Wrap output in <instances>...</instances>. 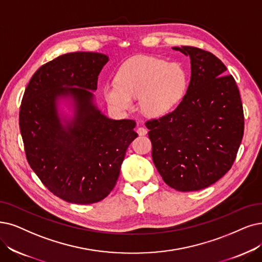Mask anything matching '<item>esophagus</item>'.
<instances>
[{
  "instance_id": "obj_1",
  "label": "esophagus",
  "mask_w": 262,
  "mask_h": 262,
  "mask_svg": "<svg viewBox=\"0 0 262 262\" xmlns=\"http://www.w3.org/2000/svg\"><path fill=\"white\" fill-rule=\"evenodd\" d=\"M137 132H138L139 135H146V134H147V129H145L143 127H140V128H138Z\"/></svg>"
}]
</instances>
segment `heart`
Returning <instances> with one entry per match:
<instances>
[{
	"label": "heart",
	"instance_id": "heart-1",
	"mask_svg": "<svg viewBox=\"0 0 262 262\" xmlns=\"http://www.w3.org/2000/svg\"><path fill=\"white\" fill-rule=\"evenodd\" d=\"M116 83L103 88L106 102L116 111H130L140 99L141 111L149 117L172 112L183 99L187 74L182 66L163 59L138 56L124 61L116 74Z\"/></svg>",
	"mask_w": 262,
	"mask_h": 262
}]
</instances>
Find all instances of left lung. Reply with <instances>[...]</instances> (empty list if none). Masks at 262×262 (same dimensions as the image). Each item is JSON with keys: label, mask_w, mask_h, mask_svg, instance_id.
I'll list each match as a JSON object with an SVG mask.
<instances>
[{"label": "left lung", "mask_w": 262, "mask_h": 262, "mask_svg": "<svg viewBox=\"0 0 262 262\" xmlns=\"http://www.w3.org/2000/svg\"><path fill=\"white\" fill-rule=\"evenodd\" d=\"M190 57L191 77L172 113L146 121L152 161L166 185L179 191L203 189L231 169L244 134V113L232 75L203 49L173 47Z\"/></svg>", "instance_id": "8db88e82"}]
</instances>
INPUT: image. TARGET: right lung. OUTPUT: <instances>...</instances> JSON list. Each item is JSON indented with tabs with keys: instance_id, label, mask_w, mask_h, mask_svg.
Segmentation results:
<instances>
[{
	"instance_id": "right-lung-1",
	"label": "right lung",
	"mask_w": 262,
	"mask_h": 262,
	"mask_svg": "<svg viewBox=\"0 0 262 262\" xmlns=\"http://www.w3.org/2000/svg\"><path fill=\"white\" fill-rule=\"evenodd\" d=\"M107 61L99 52L59 56L34 73L20 106L19 127L31 169L50 192L70 203L106 198L138 137L134 120L110 119L95 104L92 91ZM62 98L75 106L70 121L57 113Z\"/></svg>"
}]
</instances>
